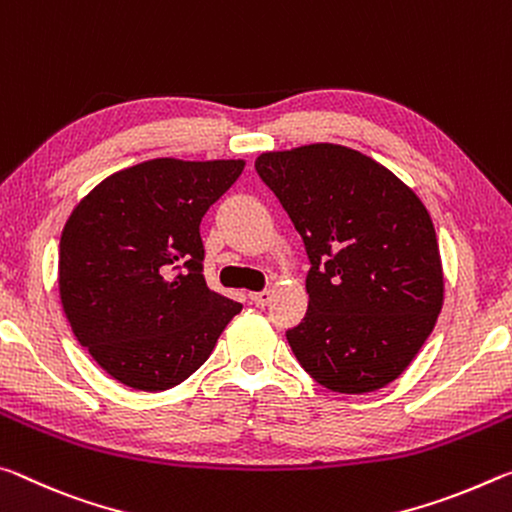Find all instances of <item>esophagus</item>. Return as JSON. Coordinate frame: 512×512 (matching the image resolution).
<instances>
[{
    "instance_id": "obj_1",
    "label": "esophagus",
    "mask_w": 512,
    "mask_h": 512,
    "mask_svg": "<svg viewBox=\"0 0 512 512\" xmlns=\"http://www.w3.org/2000/svg\"><path fill=\"white\" fill-rule=\"evenodd\" d=\"M270 297H272V292L270 290H261V292H251L249 295V299L254 301V304L258 306V308H265L267 304H270Z\"/></svg>"
}]
</instances>
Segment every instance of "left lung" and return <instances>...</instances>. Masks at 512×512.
I'll use <instances>...</instances> for the list:
<instances>
[{
    "label": "left lung",
    "mask_w": 512,
    "mask_h": 512,
    "mask_svg": "<svg viewBox=\"0 0 512 512\" xmlns=\"http://www.w3.org/2000/svg\"><path fill=\"white\" fill-rule=\"evenodd\" d=\"M256 172L311 261L306 317L286 331L299 365L345 395L392 383L445 299L438 238L420 197L388 167L331 142L261 154Z\"/></svg>",
    "instance_id": "left-lung-1"
}]
</instances>
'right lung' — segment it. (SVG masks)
I'll list each match as a JSON object with an SVG mask.
<instances>
[{
    "instance_id": "add662e5",
    "label": "right lung",
    "mask_w": 512,
    "mask_h": 512,
    "mask_svg": "<svg viewBox=\"0 0 512 512\" xmlns=\"http://www.w3.org/2000/svg\"><path fill=\"white\" fill-rule=\"evenodd\" d=\"M245 161L154 158L111 174L65 222L58 290L67 322L99 367L161 392L211 356L242 304L204 279L201 217Z\"/></svg>"
}]
</instances>
